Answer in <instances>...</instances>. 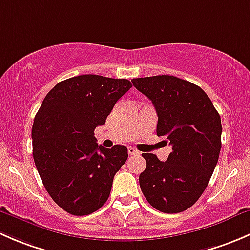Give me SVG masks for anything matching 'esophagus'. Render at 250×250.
<instances>
[{
  "label": "esophagus",
  "instance_id": "esophagus-1",
  "mask_svg": "<svg viewBox=\"0 0 250 250\" xmlns=\"http://www.w3.org/2000/svg\"><path fill=\"white\" fill-rule=\"evenodd\" d=\"M128 153H129L130 156H132V155H139V151L135 150L134 147H128Z\"/></svg>",
  "mask_w": 250,
  "mask_h": 250
}]
</instances>
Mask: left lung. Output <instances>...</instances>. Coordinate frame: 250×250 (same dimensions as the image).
Wrapping results in <instances>:
<instances>
[{"instance_id": "1", "label": "left lung", "mask_w": 250, "mask_h": 250, "mask_svg": "<svg viewBox=\"0 0 250 250\" xmlns=\"http://www.w3.org/2000/svg\"><path fill=\"white\" fill-rule=\"evenodd\" d=\"M133 85L148 98L158 116L157 135L166 137L172 152L162 162L143 153L146 168L140 188L155 209L174 214L197 202L219 160L221 120L206 92L175 76L133 78Z\"/></svg>"}]
</instances>
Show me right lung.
<instances>
[{
	"label": "right lung",
	"mask_w": 250,
	"mask_h": 250,
	"mask_svg": "<svg viewBox=\"0 0 250 250\" xmlns=\"http://www.w3.org/2000/svg\"><path fill=\"white\" fill-rule=\"evenodd\" d=\"M130 88L125 78H67L49 90L35 116V165L53 201L72 215H88L104 206L113 176L127 161L125 146L98 145L94 129Z\"/></svg>",
	"instance_id": "right-lung-1"
}]
</instances>
